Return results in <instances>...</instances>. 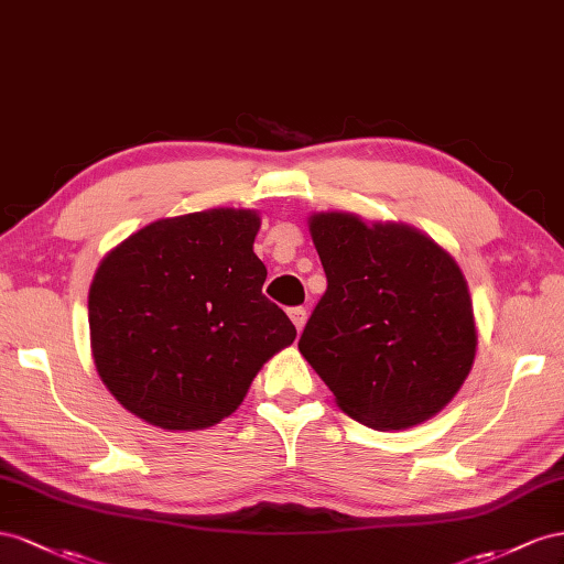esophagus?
Returning <instances> with one entry per match:
<instances>
[{
	"label": "esophagus",
	"mask_w": 564,
	"mask_h": 564,
	"mask_svg": "<svg viewBox=\"0 0 564 564\" xmlns=\"http://www.w3.org/2000/svg\"><path fill=\"white\" fill-rule=\"evenodd\" d=\"M288 316H291V321H293L297 330H302V328H304V324H307V310H304V307H293V310H288Z\"/></svg>",
	"instance_id": "1"
}]
</instances>
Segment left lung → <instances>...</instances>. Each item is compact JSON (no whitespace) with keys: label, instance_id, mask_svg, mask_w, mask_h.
<instances>
[{"label":"left lung","instance_id":"1","mask_svg":"<svg viewBox=\"0 0 564 564\" xmlns=\"http://www.w3.org/2000/svg\"><path fill=\"white\" fill-rule=\"evenodd\" d=\"M310 234L328 288L300 337L337 406L373 430L440 413L468 378L477 326L460 267L406 224L316 213Z\"/></svg>","mask_w":564,"mask_h":564}]
</instances>
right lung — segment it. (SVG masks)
Here are the masks:
<instances>
[{
    "label": "right lung",
    "mask_w": 564,
    "mask_h": 564,
    "mask_svg": "<svg viewBox=\"0 0 564 564\" xmlns=\"http://www.w3.org/2000/svg\"><path fill=\"white\" fill-rule=\"evenodd\" d=\"M254 210L158 219L112 248L89 288V335L108 392L149 425L203 430L231 415L295 326L262 295Z\"/></svg>",
    "instance_id": "1"
}]
</instances>
